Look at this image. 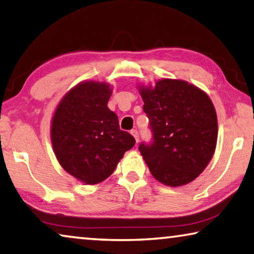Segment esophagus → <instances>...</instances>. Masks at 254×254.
Instances as JSON below:
<instances>
[{"label": "esophagus", "instance_id": "1", "mask_svg": "<svg viewBox=\"0 0 254 254\" xmlns=\"http://www.w3.org/2000/svg\"><path fill=\"white\" fill-rule=\"evenodd\" d=\"M131 134L134 136L135 141L138 142V141H139V133H138V131H136V130H132V131H131Z\"/></svg>", "mask_w": 254, "mask_h": 254}]
</instances>
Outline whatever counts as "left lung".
Instances as JSON below:
<instances>
[{
    "mask_svg": "<svg viewBox=\"0 0 254 254\" xmlns=\"http://www.w3.org/2000/svg\"><path fill=\"white\" fill-rule=\"evenodd\" d=\"M152 142L139 150L152 176L168 187L192 182L214 156L218 124L209 96L184 80L162 79L139 86Z\"/></svg>",
    "mask_w": 254,
    "mask_h": 254,
    "instance_id": "1",
    "label": "left lung"
}]
</instances>
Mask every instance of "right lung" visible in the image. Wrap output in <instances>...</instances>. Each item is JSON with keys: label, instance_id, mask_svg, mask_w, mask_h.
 Listing matches in <instances>:
<instances>
[{"label": "right lung", "instance_id": "1", "mask_svg": "<svg viewBox=\"0 0 254 254\" xmlns=\"http://www.w3.org/2000/svg\"><path fill=\"white\" fill-rule=\"evenodd\" d=\"M112 88L106 82L83 81L63 96L52 118L51 140L59 163L80 182H103L134 146L120 130L118 115L107 107Z\"/></svg>", "mask_w": 254, "mask_h": 254}]
</instances>
